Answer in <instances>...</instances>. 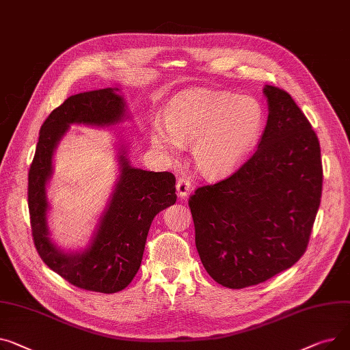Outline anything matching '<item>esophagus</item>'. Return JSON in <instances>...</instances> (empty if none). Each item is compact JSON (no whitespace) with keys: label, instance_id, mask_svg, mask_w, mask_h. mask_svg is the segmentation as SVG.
<instances>
[{"label":"esophagus","instance_id":"obj_1","mask_svg":"<svg viewBox=\"0 0 350 350\" xmlns=\"http://www.w3.org/2000/svg\"><path fill=\"white\" fill-rule=\"evenodd\" d=\"M189 191H191V182L187 179V176H185V175L179 176L178 180H176V192H178V196H179V198L188 196Z\"/></svg>","mask_w":350,"mask_h":350}]
</instances>
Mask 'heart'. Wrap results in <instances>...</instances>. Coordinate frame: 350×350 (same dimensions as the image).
Segmentation results:
<instances>
[{"mask_svg":"<svg viewBox=\"0 0 350 350\" xmlns=\"http://www.w3.org/2000/svg\"><path fill=\"white\" fill-rule=\"evenodd\" d=\"M264 127L260 101L232 92L193 89L175 97L165 122L154 120V147L172 157L192 144L196 168L206 176H224L249 158Z\"/></svg>","mask_w":350,"mask_h":350,"instance_id":"heart-1","label":"heart"}]
</instances>
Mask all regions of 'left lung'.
<instances>
[{"label":"left lung","instance_id":"1","mask_svg":"<svg viewBox=\"0 0 350 350\" xmlns=\"http://www.w3.org/2000/svg\"><path fill=\"white\" fill-rule=\"evenodd\" d=\"M269 118L257 151L230 176L189 198L204 270L245 288L290 269L305 253L322 195L319 141L294 98L265 86Z\"/></svg>","mask_w":350,"mask_h":350}]
</instances>
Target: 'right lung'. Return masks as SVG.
I'll use <instances>...</instances> for the list:
<instances>
[{
	"mask_svg": "<svg viewBox=\"0 0 350 350\" xmlns=\"http://www.w3.org/2000/svg\"><path fill=\"white\" fill-rule=\"evenodd\" d=\"M117 90L79 93L56 107L40 127L28 174V206L38 254L51 270L77 288L105 294L124 290L133 281L154 217L176 202L171 172L134 168L121 150L120 176L89 247L65 253L49 239L46 183L52 175L55 148L70 124L109 127L124 118L126 103Z\"/></svg>",
	"mask_w": 350,
	"mask_h": 350,
	"instance_id": "obj_1",
	"label": "right lung"
}]
</instances>
